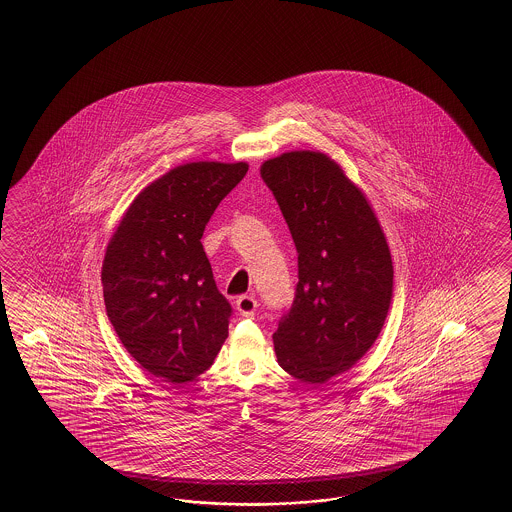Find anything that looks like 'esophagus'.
Returning a JSON list of instances; mask_svg holds the SVG:
<instances>
[{
    "label": "esophagus",
    "mask_w": 512,
    "mask_h": 512,
    "mask_svg": "<svg viewBox=\"0 0 512 512\" xmlns=\"http://www.w3.org/2000/svg\"><path fill=\"white\" fill-rule=\"evenodd\" d=\"M257 300H255V296H240L238 300H236V310L240 315H244V317H253L255 315V311H257Z\"/></svg>",
    "instance_id": "obj_1"
}]
</instances>
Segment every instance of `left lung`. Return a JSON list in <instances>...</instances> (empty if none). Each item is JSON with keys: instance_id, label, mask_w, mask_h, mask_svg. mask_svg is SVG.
<instances>
[{"instance_id": "obj_1", "label": "left lung", "mask_w": 512, "mask_h": 512, "mask_svg": "<svg viewBox=\"0 0 512 512\" xmlns=\"http://www.w3.org/2000/svg\"><path fill=\"white\" fill-rule=\"evenodd\" d=\"M298 251L291 310L274 332L279 366L323 385L351 370L385 325L392 259L372 204L323 152L295 150L261 165Z\"/></svg>"}]
</instances>
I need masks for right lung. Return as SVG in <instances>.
I'll list each match as a JSON object with an SVG mask.
<instances>
[{
  "instance_id": "add662e5",
  "label": "right lung",
  "mask_w": 512,
  "mask_h": 512,
  "mask_svg": "<svg viewBox=\"0 0 512 512\" xmlns=\"http://www.w3.org/2000/svg\"><path fill=\"white\" fill-rule=\"evenodd\" d=\"M248 167H174L140 191L107 246L101 281L110 323L127 353L172 385L206 372L229 336L233 310L217 291L201 238Z\"/></svg>"
}]
</instances>
